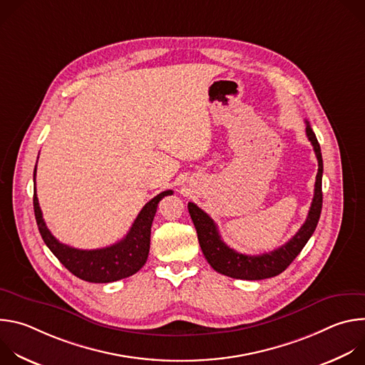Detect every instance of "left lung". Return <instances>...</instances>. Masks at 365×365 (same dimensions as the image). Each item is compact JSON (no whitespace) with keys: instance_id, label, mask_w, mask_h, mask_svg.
<instances>
[{"instance_id":"8db88e82","label":"left lung","mask_w":365,"mask_h":365,"mask_svg":"<svg viewBox=\"0 0 365 365\" xmlns=\"http://www.w3.org/2000/svg\"><path fill=\"white\" fill-rule=\"evenodd\" d=\"M306 135L309 141L314 145L317 159H318V175L315 182V193L312 199L310 210L304 224L296 232L293 238H290L284 245L279 247L274 251L264 252L259 255H247L241 254L232 248H230L221 238L220 231L214 220L203 212L197 205L193 202L187 203V210L193 225L197 232L199 245L206 258V262L211 267L228 277L241 279V280H263L270 279L282 272H284L297 254L303 250L312 234L315 232L321 211H322V173H324V162L322 153L318 138L312 130L310 124L306 121Z\"/></svg>"}]
</instances>
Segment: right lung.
Masks as SVG:
<instances>
[{
	"label": "right lung",
	"instance_id": "add662e5",
	"mask_svg": "<svg viewBox=\"0 0 365 365\" xmlns=\"http://www.w3.org/2000/svg\"><path fill=\"white\" fill-rule=\"evenodd\" d=\"M172 193L173 190H165L148 200L137 215L128 234L121 241L106 248L79 250L58 241L46 227L36 195L34 168L33 206L40 235L48 250L58 257L59 262L72 274L91 283H111L130 277L145 264L150 251L151 224L155 212H158V205L165 196Z\"/></svg>",
	"mask_w": 365,
	"mask_h": 365
}]
</instances>
